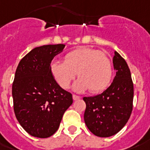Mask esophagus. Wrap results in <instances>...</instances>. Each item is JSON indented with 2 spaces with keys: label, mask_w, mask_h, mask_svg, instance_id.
Instances as JSON below:
<instances>
[{
  "label": "esophagus",
  "mask_w": 150,
  "mask_h": 150,
  "mask_svg": "<svg viewBox=\"0 0 150 150\" xmlns=\"http://www.w3.org/2000/svg\"><path fill=\"white\" fill-rule=\"evenodd\" d=\"M80 98H81L80 96H76V95H73V99H74V100H78Z\"/></svg>",
  "instance_id": "obj_1"
}]
</instances>
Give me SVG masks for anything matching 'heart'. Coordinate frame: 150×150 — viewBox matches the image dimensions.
Listing matches in <instances>:
<instances>
[{"label": "heart", "instance_id": "obj_1", "mask_svg": "<svg viewBox=\"0 0 150 150\" xmlns=\"http://www.w3.org/2000/svg\"><path fill=\"white\" fill-rule=\"evenodd\" d=\"M64 61H53L50 67L52 76L62 88H69L76 74L80 79L74 83V89L78 92L89 89L91 93H98L110 85L112 64L109 57L99 50L78 47L68 52Z\"/></svg>", "mask_w": 150, "mask_h": 150}]
</instances>
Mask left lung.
<instances>
[{"instance_id": "obj_1", "label": "left lung", "mask_w": 150, "mask_h": 150, "mask_svg": "<svg viewBox=\"0 0 150 150\" xmlns=\"http://www.w3.org/2000/svg\"><path fill=\"white\" fill-rule=\"evenodd\" d=\"M116 70L112 83L102 94L84 97V122L91 133L98 137H110L127 124L133 107L134 86L127 62L118 52L112 59Z\"/></svg>"}]
</instances>
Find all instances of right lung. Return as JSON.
<instances>
[{"label":"right lung","mask_w":150,"mask_h":150,"mask_svg":"<svg viewBox=\"0 0 150 150\" xmlns=\"http://www.w3.org/2000/svg\"><path fill=\"white\" fill-rule=\"evenodd\" d=\"M66 45H47L31 50L21 59L12 83L14 111L25 132L48 138L59 129L65 111L72 105V94L58 84L51 72L54 57Z\"/></svg>","instance_id":"add662e5"}]
</instances>
